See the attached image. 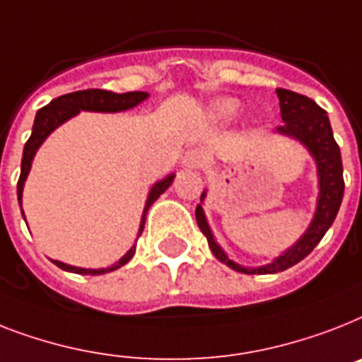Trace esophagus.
Instances as JSON below:
<instances>
[{"mask_svg":"<svg viewBox=\"0 0 362 362\" xmlns=\"http://www.w3.org/2000/svg\"><path fill=\"white\" fill-rule=\"evenodd\" d=\"M202 160H204L202 151H199V148H191V151H187L186 154H184V158H182V165L186 167V169H195V167L201 165Z\"/></svg>","mask_w":362,"mask_h":362,"instance_id":"34e87169","label":"esophagus"}]
</instances>
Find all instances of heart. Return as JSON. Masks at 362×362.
<instances>
[{"instance_id": "1", "label": "heart", "mask_w": 362, "mask_h": 362, "mask_svg": "<svg viewBox=\"0 0 362 362\" xmlns=\"http://www.w3.org/2000/svg\"><path fill=\"white\" fill-rule=\"evenodd\" d=\"M242 111V102L232 96H223V98L214 100L208 107V115L214 122L219 124H228L232 120L236 119L238 115Z\"/></svg>"}]
</instances>
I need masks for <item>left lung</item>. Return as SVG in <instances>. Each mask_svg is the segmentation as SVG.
I'll return each mask as SVG.
<instances>
[{"label": "left lung", "instance_id": "obj_1", "mask_svg": "<svg viewBox=\"0 0 362 362\" xmlns=\"http://www.w3.org/2000/svg\"><path fill=\"white\" fill-rule=\"evenodd\" d=\"M277 96L279 105H281V117H283L284 122L283 126L277 128V134L299 141L307 148L308 154L313 156L314 163H316L318 199H316V211H314L313 221L307 227V230L301 234V238L293 243L292 247H288L286 251L281 252L269 264H264V266L258 267H247L234 262L214 238V232H211L206 216H204V210H202V201L206 199V189L202 191L201 204H197L195 210L197 225H199L202 234L206 236L214 257L219 262L232 267L234 272L247 273V275L279 273L301 262L307 255H310V251L318 245L320 240L329 230V227L333 225L344 197L342 158H340V148L333 137L331 122H329L325 110H322L314 100L298 95L293 90L277 89Z\"/></svg>", "mask_w": 362, "mask_h": 362}]
</instances>
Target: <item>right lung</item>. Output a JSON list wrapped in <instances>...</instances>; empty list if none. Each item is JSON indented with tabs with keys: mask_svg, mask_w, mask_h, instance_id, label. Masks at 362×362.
Listing matches in <instances>:
<instances>
[{
	"mask_svg": "<svg viewBox=\"0 0 362 362\" xmlns=\"http://www.w3.org/2000/svg\"><path fill=\"white\" fill-rule=\"evenodd\" d=\"M148 98V93H143V90H134V93H111V90L104 89H87V90H76V93H69V95L59 96V98L52 100L48 105H44L42 110L37 111V117H35L33 130H31V137L28 139L25 146H23V156H22V171H20L18 178V187H16V193H18V202L22 206V193L23 186H25V180H28V175L31 171V165H33V158L37 154V151L40 148L44 141L48 139V135L54 130H57L59 126L64 124L66 120H70L72 117L79 113V111H96V113H119V111L132 110L135 105H139L141 102H145ZM173 180H175V175H167L165 178H161L151 187L148 191V197H146L145 210H143V216H141L139 223V232H137V240H139L141 232L145 228V219L148 208L154 204V201L158 197L171 186ZM23 216V210H22ZM135 255V243L130 247V251L126 252L124 257L120 258L119 262L111 264L107 267H98V269H87V267H78L70 266V264L59 262V260H52L55 266H59L64 272L79 273V275H102V273H110L119 269L120 266H124L132 260V257Z\"/></svg>",
	"mask_w": 362,
	"mask_h": 362,
	"instance_id": "add662e5",
	"label": "right lung"
}]
</instances>
